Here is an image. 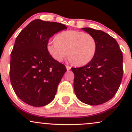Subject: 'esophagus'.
I'll use <instances>...</instances> for the list:
<instances>
[{
    "mask_svg": "<svg viewBox=\"0 0 132 132\" xmlns=\"http://www.w3.org/2000/svg\"><path fill=\"white\" fill-rule=\"evenodd\" d=\"M66 69H67V70H68V71L70 70L71 68V66H69V65H68V64H66Z\"/></svg>",
    "mask_w": 132,
    "mask_h": 132,
    "instance_id": "esophagus-1",
    "label": "esophagus"
}]
</instances>
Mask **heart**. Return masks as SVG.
Returning a JSON list of instances; mask_svg holds the SVG:
<instances>
[{
    "mask_svg": "<svg viewBox=\"0 0 132 132\" xmlns=\"http://www.w3.org/2000/svg\"><path fill=\"white\" fill-rule=\"evenodd\" d=\"M96 50V42L91 35L76 30L60 33L47 44L48 53L56 61H62L69 53V60L78 66L91 61Z\"/></svg>",
    "mask_w": 132,
    "mask_h": 132,
    "instance_id": "1",
    "label": "heart"
}]
</instances>
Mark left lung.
<instances>
[{"mask_svg":"<svg viewBox=\"0 0 132 132\" xmlns=\"http://www.w3.org/2000/svg\"><path fill=\"white\" fill-rule=\"evenodd\" d=\"M83 30L95 38L96 53L84 66L72 68L74 89L81 102L97 105L116 95L123 78V54L117 42L104 31L91 28Z\"/></svg>","mask_w":132,"mask_h":132,"instance_id":"left-lung-1","label":"left lung"}]
</instances>
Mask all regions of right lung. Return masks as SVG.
Returning a JSON list of instances; mask_svg holds the SVG:
<instances>
[{"label": "right lung", "instance_id": "obj_1", "mask_svg": "<svg viewBox=\"0 0 132 132\" xmlns=\"http://www.w3.org/2000/svg\"><path fill=\"white\" fill-rule=\"evenodd\" d=\"M66 28L60 23L36 19L16 37L10 54V82L16 95L28 105L42 107L55 97L66 68L48 53L47 44Z\"/></svg>", "mask_w": 132, "mask_h": 132}]
</instances>
